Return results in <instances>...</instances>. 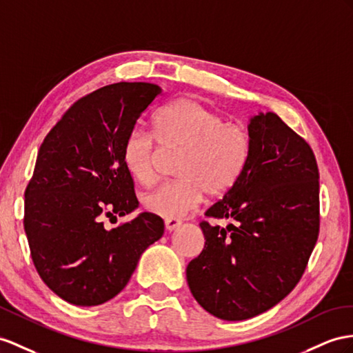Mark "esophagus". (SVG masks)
Here are the masks:
<instances>
[{"label": "esophagus", "mask_w": 353, "mask_h": 353, "mask_svg": "<svg viewBox=\"0 0 353 353\" xmlns=\"http://www.w3.org/2000/svg\"><path fill=\"white\" fill-rule=\"evenodd\" d=\"M180 223H182V222L177 221V219H165V230L168 232L174 231V230H177L180 227Z\"/></svg>", "instance_id": "34e87169"}]
</instances>
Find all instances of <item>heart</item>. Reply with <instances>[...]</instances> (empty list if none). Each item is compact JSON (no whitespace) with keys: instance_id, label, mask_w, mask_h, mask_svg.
<instances>
[{"instance_id":"b5f03b06","label":"heart","mask_w":353,"mask_h":353,"mask_svg":"<svg viewBox=\"0 0 353 353\" xmlns=\"http://www.w3.org/2000/svg\"><path fill=\"white\" fill-rule=\"evenodd\" d=\"M155 137L134 128L126 135L122 161L143 186L158 179L161 150L180 153L176 182L165 183L143 198L149 213L180 219L203 201L204 195L222 196L236 186L249 161L250 139L237 123H227L212 108L192 98H180L155 117ZM157 138L161 150L157 148Z\"/></svg>"}]
</instances>
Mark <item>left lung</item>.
<instances>
[{
	"instance_id": "1",
	"label": "left lung",
	"mask_w": 353,
	"mask_h": 353,
	"mask_svg": "<svg viewBox=\"0 0 353 353\" xmlns=\"http://www.w3.org/2000/svg\"><path fill=\"white\" fill-rule=\"evenodd\" d=\"M249 161L240 180L203 221L204 249L186 268L205 312L245 321L280 303L300 282L319 236V170L312 148L273 113L248 125Z\"/></svg>"
}]
</instances>
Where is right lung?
<instances>
[{"mask_svg":"<svg viewBox=\"0 0 353 353\" xmlns=\"http://www.w3.org/2000/svg\"><path fill=\"white\" fill-rule=\"evenodd\" d=\"M161 92L144 82L99 88L77 99L41 143L25 189L23 227L37 273L70 304L112 300L164 234V221L148 212L112 230L103 222L139 207L122 148Z\"/></svg>","mask_w":353,"mask_h":353,"instance_id":"obj_1","label":"right lung"}]
</instances>
